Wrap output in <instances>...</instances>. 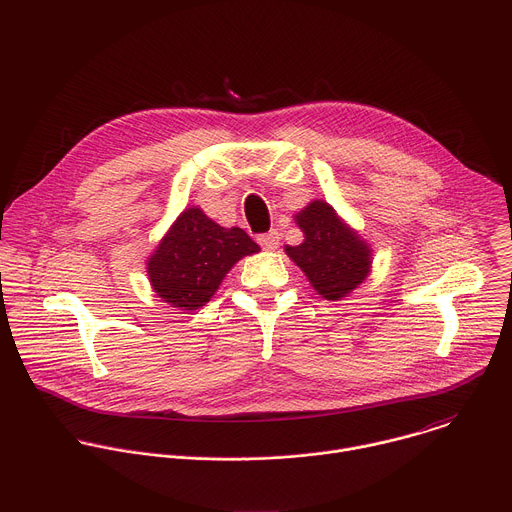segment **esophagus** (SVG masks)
<instances>
[{
    "mask_svg": "<svg viewBox=\"0 0 512 512\" xmlns=\"http://www.w3.org/2000/svg\"><path fill=\"white\" fill-rule=\"evenodd\" d=\"M259 245L265 249V251H275L277 249V245H279V235H277V231H269V233H265V235H259Z\"/></svg>",
    "mask_w": 512,
    "mask_h": 512,
    "instance_id": "esophagus-1",
    "label": "esophagus"
}]
</instances>
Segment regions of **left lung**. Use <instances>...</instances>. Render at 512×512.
<instances>
[{"instance_id":"1","label":"left lung","mask_w":512,"mask_h":512,"mask_svg":"<svg viewBox=\"0 0 512 512\" xmlns=\"http://www.w3.org/2000/svg\"><path fill=\"white\" fill-rule=\"evenodd\" d=\"M294 221L304 241L296 247L285 245L287 257L304 271L318 296L330 302L348 298L371 273V245L320 198L296 212Z\"/></svg>"}]
</instances>
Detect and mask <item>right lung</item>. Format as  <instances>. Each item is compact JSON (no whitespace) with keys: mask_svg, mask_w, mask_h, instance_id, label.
<instances>
[{"mask_svg":"<svg viewBox=\"0 0 512 512\" xmlns=\"http://www.w3.org/2000/svg\"><path fill=\"white\" fill-rule=\"evenodd\" d=\"M259 245L239 227L225 229L198 206H188L148 257L150 285L170 308L198 310L216 294L225 275Z\"/></svg>","mask_w":512,"mask_h":512,"instance_id":"1","label":"right lung"}]
</instances>
